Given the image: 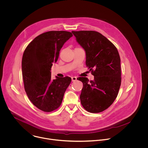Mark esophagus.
Returning a JSON list of instances; mask_svg holds the SVG:
<instances>
[{
    "mask_svg": "<svg viewBox=\"0 0 148 148\" xmlns=\"http://www.w3.org/2000/svg\"><path fill=\"white\" fill-rule=\"evenodd\" d=\"M76 80H77V77L76 76L72 77V82H75Z\"/></svg>",
    "mask_w": 148,
    "mask_h": 148,
    "instance_id": "obj_1",
    "label": "esophagus"
}]
</instances>
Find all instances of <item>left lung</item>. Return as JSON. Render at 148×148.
<instances>
[{
    "instance_id": "obj_1",
    "label": "left lung",
    "mask_w": 148,
    "mask_h": 148,
    "mask_svg": "<svg viewBox=\"0 0 148 148\" xmlns=\"http://www.w3.org/2000/svg\"><path fill=\"white\" fill-rule=\"evenodd\" d=\"M86 52L85 64L94 80L77 79L83 83L82 105L90 113H100L116 99L121 83L120 57L117 48L104 36L94 31H72Z\"/></svg>"
}]
</instances>
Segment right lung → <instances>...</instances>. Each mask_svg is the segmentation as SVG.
I'll list each match as a JSON object with an SVG mask.
<instances>
[{
    "label": "right lung",
    "mask_w": 148,
    "mask_h": 148,
    "mask_svg": "<svg viewBox=\"0 0 148 148\" xmlns=\"http://www.w3.org/2000/svg\"><path fill=\"white\" fill-rule=\"evenodd\" d=\"M72 36L65 31H48L36 37L24 51L21 68L25 91L31 103L45 112L59 108L71 84L68 76L52 80L50 71L64 44Z\"/></svg>",
    "instance_id": "add662e5"
}]
</instances>
